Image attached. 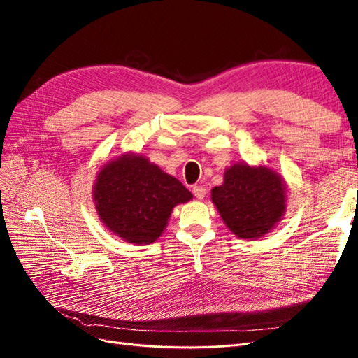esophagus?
I'll return each mask as SVG.
<instances>
[{"instance_id":"obj_1","label":"esophagus","mask_w":358,"mask_h":358,"mask_svg":"<svg viewBox=\"0 0 358 358\" xmlns=\"http://www.w3.org/2000/svg\"><path fill=\"white\" fill-rule=\"evenodd\" d=\"M192 194L199 200H203L206 197V188L204 187H192Z\"/></svg>"}]
</instances>
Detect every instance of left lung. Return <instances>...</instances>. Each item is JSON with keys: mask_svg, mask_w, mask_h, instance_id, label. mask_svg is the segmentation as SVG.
<instances>
[{"mask_svg": "<svg viewBox=\"0 0 358 358\" xmlns=\"http://www.w3.org/2000/svg\"><path fill=\"white\" fill-rule=\"evenodd\" d=\"M212 203L233 234L258 239L284 216L287 185L272 169L237 162L225 170L222 185L212 189Z\"/></svg>", "mask_w": 358, "mask_h": 358, "instance_id": "left-lung-1", "label": "left lung"}]
</instances>
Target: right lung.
Returning a JSON list of instances; mask_svg holds the SVG:
<instances>
[{
    "instance_id": "add662e5",
    "label": "right lung",
    "mask_w": 358,
    "mask_h": 358,
    "mask_svg": "<svg viewBox=\"0 0 358 358\" xmlns=\"http://www.w3.org/2000/svg\"><path fill=\"white\" fill-rule=\"evenodd\" d=\"M92 197L112 233L128 243L149 245L164 231L173 208L192 194L148 158L125 154L101 167Z\"/></svg>"
}]
</instances>
